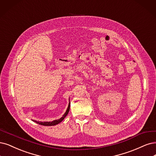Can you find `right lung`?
Listing matches in <instances>:
<instances>
[{
    "label": "right lung",
    "mask_w": 156,
    "mask_h": 156,
    "mask_svg": "<svg viewBox=\"0 0 156 156\" xmlns=\"http://www.w3.org/2000/svg\"><path fill=\"white\" fill-rule=\"evenodd\" d=\"M69 109H70V101H69V105L68 107L67 108V111L65 112V114L63 115V116L58 119H56L53 121V122H38V121H36V120H33L34 122H36L37 123L39 124V125H44V126H53V125H56L57 124L60 123V122H62V121L64 119V118L66 117V116L67 115L69 111Z\"/></svg>",
    "instance_id": "1"
}]
</instances>
